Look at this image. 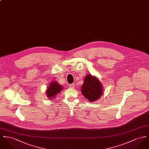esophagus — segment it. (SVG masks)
<instances>
[{
  "label": "esophagus",
  "instance_id": "1",
  "mask_svg": "<svg viewBox=\"0 0 149 149\" xmlns=\"http://www.w3.org/2000/svg\"><path fill=\"white\" fill-rule=\"evenodd\" d=\"M74 86H75V84H71L69 85V87L71 88H74Z\"/></svg>",
  "mask_w": 149,
  "mask_h": 149
}]
</instances>
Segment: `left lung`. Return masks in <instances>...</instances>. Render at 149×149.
Instances as JSON below:
<instances>
[{
    "instance_id": "obj_1",
    "label": "left lung",
    "mask_w": 149,
    "mask_h": 149,
    "mask_svg": "<svg viewBox=\"0 0 149 149\" xmlns=\"http://www.w3.org/2000/svg\"><path fill=\"white\" fill-rule=\"evenodd\" d=\"M81 88V93L90 102L97 100L103 94V88L101 82L92 75L86 76Z\"/></svg>"
}]
</instances>
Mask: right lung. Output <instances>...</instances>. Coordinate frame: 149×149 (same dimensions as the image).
I'll list each match as a JSON object with an SVG mask.
<instances>
[{
	"instance_id": "add662e5",
	"label": "right lung",
	"mask_w": 149,
	"mask_h": 149,
	"mask_svg": "<svg viewBox=\"0 0 149 149\" xmlns=\"http://www.w3.org/2000/svg\"><path fill=\"white\" fill-rule=\"evenodd\" d=\"M63 90V87L61 85H59L56 81H53L49 84L46 93L49 99H54L58 93Z\"/></svg>"
}]
</instances>
